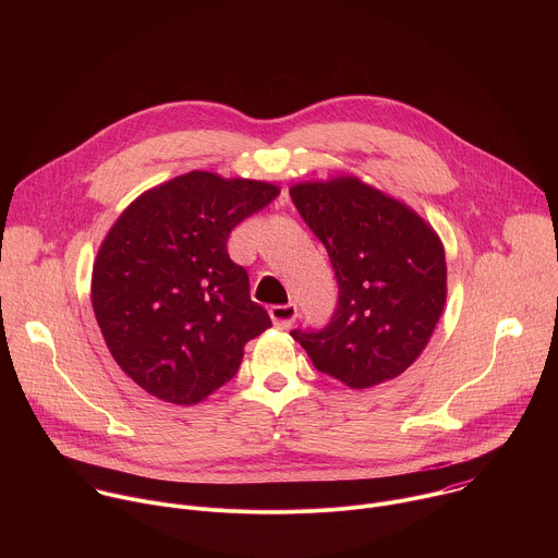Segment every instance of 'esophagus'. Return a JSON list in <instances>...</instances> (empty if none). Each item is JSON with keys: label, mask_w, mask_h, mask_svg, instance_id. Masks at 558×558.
I'll return each mask as SVG.
<instances>
[{"label": "esophagus", "mask_w": 558, "mask_h": 558, "mask_svg": "<svg viewBox=\"0 0 558 558\" xmlns=\"http://www.w3.org/2000/svg\"><path fill=\"white\" fill-rule=\"evenodd\" d=\"M269 315H271L274 327L289 329L295 323V317H298V306L293 302H289V304H274L269 308Z\"/></svg>", "instance_id": "1"}]
</instances>
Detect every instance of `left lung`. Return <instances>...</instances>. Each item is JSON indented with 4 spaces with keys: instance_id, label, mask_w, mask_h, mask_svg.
Masks as SVG:
<instances>
[{
    "instance_id": "1",
    "label": "left lung",
    "mask_w": 558,
    "mask_h": 558,
    "mask_svg": "<svg viewBox=\"0 0 558 558\" xmlns=\"http://www.w3.org/2000/svg\"><path fill=\"white\" fill-rule=\"evenodd\" d=\"M329 252L340 295L323 331H291L313 366L349 388L402 375L446 304L441 238L415 209L353 174L289 187Z\"/></svg>"
}]
</instances>
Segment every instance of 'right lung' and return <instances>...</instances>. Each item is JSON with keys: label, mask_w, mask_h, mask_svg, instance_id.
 Instances as JSON below:
<instances>
[{"label": "right lung", "mask_w": 558, "mask_h": 558, "mask_svg": "<svg viewBox=\"0 0 558 558\" xmlns=\"http://www.w3.org/2000/svg\"><path fill=\"white\" fill-rule=\"evenodd\" d=\"M278 194L274 183L194 170L143 192L104 238L95 317L114 362L158 400H207L271 327L227 238Z\"/></svg>", "instance_id": "add662e5"}]
</instances>
